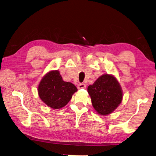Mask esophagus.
<instances>
[{
    "label": "esophagus",
    "instance_id": "1",
    "mask_svg": "<svg viewBox=\"0 0 156 156\" xmlns=\"http://www.w3.org/2000/svg\"><path fill=\"white\" fill-rule=\"evenodd\" d=\"M79 89H82V88H86V84L83 83H79L77 86Z\"/></svg>",
    "mask_w": 156,
    "mask_h": 156
}]
</instances>
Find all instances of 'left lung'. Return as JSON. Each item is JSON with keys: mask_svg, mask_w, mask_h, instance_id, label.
<instances>
[{"mask_svg": "<svg viewBox=\"0 0 156 156\" xmlns=\"http://www.w3.org/2000/svg\"><path fill=\"white\" fill-rule=\"evenodd\" d=\"M88 93L96 112L101 116L111 114L119 106L123 92L119 82L113 75L103 74L88 87Z\"/></svg>", "mask_w": 156, "mask_h": 156, "instance_id": "left-lung-1", "label": "left lung"}]
</instances>
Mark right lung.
<instances>
[{
	"mask_svg": "<svg viewBox=\"0 0 156 156\" xmlns=\"http://www.w3.org/2000/svg\"><path fill=\"white\" fill-rule=\"evenodd\" d=\"M77 91V88L73 84L64 81L58 70H51L47 73L37 87L41 100L54 109L66 105Z\"/></svg>",
	"mask_w": 156,
	"mask_h": 156,
	"instance_id": "right-lung-1",
	"label": "right lung"
}]
</instances>
